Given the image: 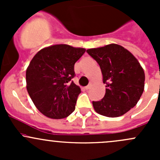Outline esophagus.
<instances>
[{"mask_svg":"<svg viewBox=\"0 0 160 160\" xmlns=\"http://www.w3.org/2000/svg\"><path fill=\"white\" fill-rule=\"evenodd\" d=\"M91 86H92V84H91V83H90L89 85H88V86H87V87H85V89H86V90H89V89H90V88H91Z\"/></svg>","mask_w":160,"mask_h":160,"instance_id":"1","label":"esophagus"}]
</instances>
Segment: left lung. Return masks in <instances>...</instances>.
I'll use <instances>...</instances> for the list:
<instances>
[{"instance_id":"left-lung-1","label":"left lung","mask_w":160,"mask_h":160,"mask_svg":"<svg viewBox=\"0 0 160 160\" xmlns=\"http://www.w3.org/2000/svg\"><path fill=\"white\" fill-rule=\"evenodd\" d=\"M87 52L99 64L106 84L104 98L93 101L95 111L109 118L123 115L136 105L142 94V67L128 50L117 44L89 49Z\"/></svg>"}]
</instances>
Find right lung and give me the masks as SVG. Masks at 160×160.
<instances>
[{
	"instance_id": "1",
	"label": "right lung",
	"mask_w": 160,
	"mask_h": 160,
	"mask_svg": "<svg viewBox=\"0 0 160 160\" xmlns=\"http://www.w3.org/2000/svg\"><path fill=\"white\" fill-rule=\"evenodd\" d=\"M86 49L54 45L38 51L26 70V88L38 111L53 119L67 118L75 110L81 90L71 79L74 64Z\"/></svg>"
}]
</instances>
